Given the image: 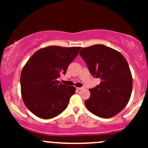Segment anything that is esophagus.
Wrapping results in <instances>:
<instances>
[{
  "label": "esophagus",
  "mask_w": 148,
  "mask_h": 148,
  "mask_svg": "<svg viewBox=\"0 0 148 148\" xmlns=\"http://www.w3.org/2000/svg\"><path fill=\"white\" fill-rule=\"evenodd\" d=\"M78 90H84L85 88L84 87H81V88H77Z\"/></svg>",
  "instance_id": "1"
}]
</instances>
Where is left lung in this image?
<instances>
[{"label": "left lung", "mask_w": 148, "mask_h": 148, "mask_svg": "<svg viewBox=\"0 0 148 148\" xmlns=\"http://www.w3.org/2000/svg\"><path fill=\"white\" fill-rule=\"evenodd\" d=\"M88 69L101 82L90 89V97L85 104L91 113L103 118L117 115L130 101L132 76L124 56L103 45L82 48L79 52Z\"/></svg>", "instance_id": "1"}]
</instances>
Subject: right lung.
I'll list each match as a JSON object with an SVG mask.
<instances>
[{
  "label": "right lung",
  "instance_id": "obj_1",
  "mask_svg": "<svg viewBox=\"0 0 148 148\" xmlns=\"http://www.w3.org/2000/svg\"><path fill=\"white\" fill-rule=\"evenodd\" d=\"M80 49L58 46L40 49L23 67L20 78L22 99L38 118H53L67 108L76 88L60 84L57 79L65 74Z\"/></svg>",
  "mask_w": 148,
  "mask_h": 148
}]
</instances>
